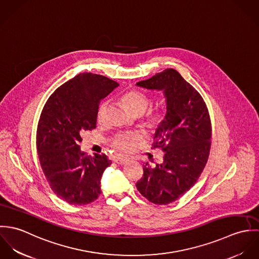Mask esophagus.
<instances>
[{"label":"esophagus","mask_w":259,"mask_h":259,"mask_svg":"<svg viewBox=\"0 0 259 259\" xmlns=\"http://www.w3.org/2000/svg\"><path fill=\"white\" fill-rule=\"evenodd\" d=\"M114 162H116V163H118V164H124V163H126L127 161H128V159L126 158V157H119V156H117V157H114Z\"/></svg>","instance_id":"esophagus-1"}]
</instances>
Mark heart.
I'll return each mask as SVG.
<instances>
[{
    "mask_svg": "<svg viewBox=\"0 0 259 259\" xmlns=\"http://www.w3.org/2000/svg\"><path fill=\"white\" fill-rule=\"evenodd\" d=\"M121 101L125 108L133 112L136 115H142L148 111L150 106V99L146 94L138 90H132L126 92ZM108 103L104 102L100 105L98 110V120L103 122L106 117V111H107ZM167 116V110L164 106H158L151 109L144 117V123L151 131H156L160 128ZM142 140L140 135H119L112 139L111 145L112 148L118 151L128 152L136 148L137 143Z\"/></svg>",
    "mask_w": 259,
    "mask_h": 259,
    "instance_id": "obj_1",
    "label": "heart"
}]
</instances>
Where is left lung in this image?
<instances>
[{
	"label": "left lung",
	"instance_id": "left-lung-1",
	"mask_svg": "<svg viewBox=\"0 0 259 259\" xmlns=\"http://www.w3.org/2000/svg\"><path fill=\"white\" fill-rule=\"evenodd\" d=\"M139 87L163 90L167 116L156 130L153 148L164 152L163 162L144 165L137 188L148 201L165 205L178 200L199 179L211 147V122L200 94L174 69H166Z\"/></svg>",
	"mask_w": 259,
	"mask_h": 259
}]
</instances>
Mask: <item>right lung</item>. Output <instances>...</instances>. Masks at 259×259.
<instances>
[{
  "instance_id": "1",
  "label": "right lung",
  "mask_w": 259,
  "mask_h": 259,
  "mask_svg": "<svg viewBox=\"0 0 259 259\" xmlns=\"http://www.w3.org/2000/svg\"><path fill=\"white\" fill-rule=\"evenodd\" d=\"M117 85L105 75L77 74L50 96L40 112L38 160L53 191L69 204H89L102 192L101 179L111 161L105 153L88 156L79 142L97 127L100 102Z\"/></svg>"
}]
</instances>
